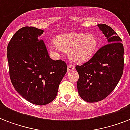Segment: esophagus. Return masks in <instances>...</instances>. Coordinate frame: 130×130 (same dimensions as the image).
<instances>
[{
	"label": "esophagus",
	"instance_id": "34e87169",
	"mask_svg": "<svg viewBox=\"0 0 130 130\" xmlns=\"http://www.w3.org/2000/svg\"><path fill=\"white\" fill-rule=\"evenodd\" d=\"M74 69H75V66H74V65H69L67 66V71H68V72H69V71H73Z\"/></svg>",
	"mask_w": 130,
	"mask_h": 130
}]
</instances>
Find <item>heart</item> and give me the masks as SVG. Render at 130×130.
<instances>
[{"mask_svg":"<svg viewBox=\"0 0 130 130\" xmlns=\"http://www.w3.org/2000/svg\"><path fill=\"white\" fill-rule=\"evenodd\" d=\"M54 42L55 46L49 44V48L67 52L71 61L79 63L90 59L99 46L98 40L92 34H65L57 36Z\"/></svg>","mask_w":130,"mask_h":130,"instance_id":"b5f03b06","label":"heart"}]
</instances>
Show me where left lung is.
<instances>
[{
    "instance_id": "8db88e82",
    "label": "left lung",
    "mask_w": 130,
    "mask_h": 130,
    "mask_svg": "<svg viewBox=\"0 0 130 130\" xmlns=\"http://www.w3.org/2000/svg\"><path fill=\"white\" fill-rule=\"evenodd\" d=\"M108 44L99 49L84 65H77V87L79 96L88 103L101 101L109 96L121 79L123 71V45L111 27L99 24Z\"/></svg>"
}]
</instances>
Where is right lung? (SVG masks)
<instances>
[{
	"mask_svg": "<svg viewBox=\"0 0 130 130\" xmlns=\"http://www.w3.org/2000/svg\"><path fill=\"white\" fill-rule=\"evenodd\" d=\"M44 30L23 27L13 35L7 46L12 84L29 103L48 104L56 98L59 84L67 71L66 63L54 61L38 37Z\"/></svg>",
	"mask_w": 130,
	"mask_h": 130,
	"instance_id": "1",
	"label": "right lung"
}]
</instances>
